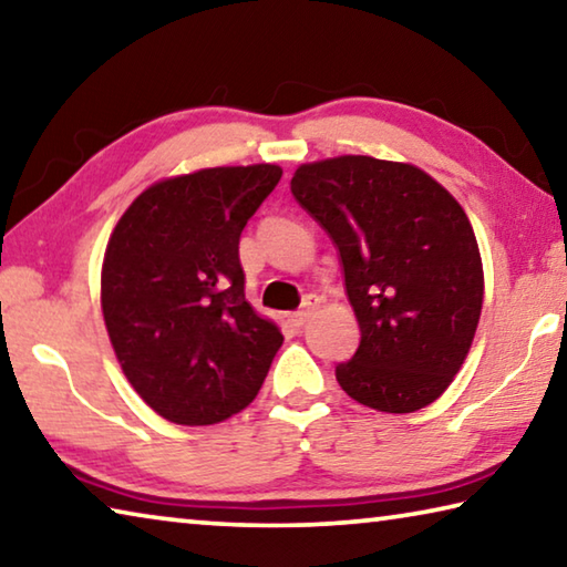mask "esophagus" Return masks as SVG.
Listing matches in <instances>:
<instances>
[{
	"label": "esophagus",
	"instance_id": "esophagus-1",
	"mask_svg": "<svg viewBox=\"0 0 567 567\" xmlns=\"http://www.w3.org/2000/svg\"><path fill=\"white\" fill-rule=\"evenodd\" d=\"M315 307H318V297L310 295V297H307V300H305L302 310H297V312H292V315H290V322L295 324V328H302V324L312 318Z\"/></svg>",
	"mask_w": 567,
	"mask_h": 567
}]
</instances>
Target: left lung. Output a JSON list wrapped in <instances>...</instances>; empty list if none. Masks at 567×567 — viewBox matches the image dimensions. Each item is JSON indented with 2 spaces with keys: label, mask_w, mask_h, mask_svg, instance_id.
<instances>
[{
  "label": "left lung",
  "mask_w": 567,
  "mask_h": 567,
  "mask_svg": "<svg viewBox=\"0 0 567 567\" xmlns=\"http://www.w3.org/2000/svg\"><path fill=\"white\" fill-rule=\"evenodd\" d=\"M297 203L340 252L360 322L340 388L380 412H415L453 382L483 310V262L457 199L425 172L344 155L295 172Z\"/></svg>",
  "instance_id": "obj_1"
}]
</instances>
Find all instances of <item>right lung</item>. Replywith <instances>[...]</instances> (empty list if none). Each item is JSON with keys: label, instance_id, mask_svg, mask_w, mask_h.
Here are the masks:
<instances>
[{"label": "right lung", "instance_id": "1", "mask_svg": "<svg viewBox=\"0 0 567 567\" xmlns=\"http://www.w3.org/2000/svg\"><path fill=\"white\" fill-rule=\"evenodd\" d=\"M277 165L162 179L120 217L102 265V312L140 398L177 425H215L260 392L282 334L245 300L239 235Z\"/></svg>", "mask_w": 567, "mask_h": 567}]
</instances>
